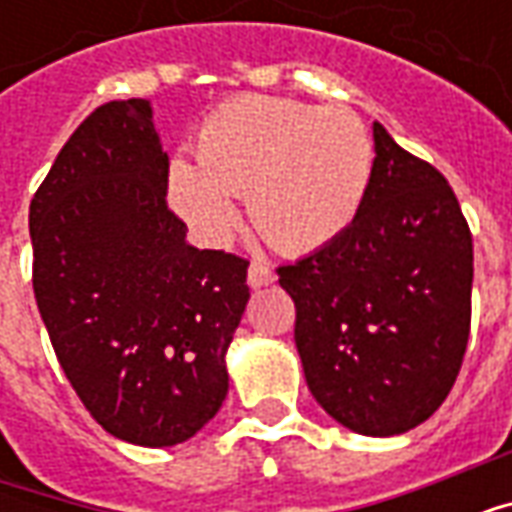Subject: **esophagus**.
I'll return each instance as SVG.
<instances>
[{
  "label": "esophagus",
  "mask_w": 512,
  "mask_h": 512,
  "mask_svg": "<svg viewBox=\"0 0 512 512\" xmlns=\"http://www.w3.org/2000/svg\"><path fill=\"white\" fill-rule=\"evenodd\" d=\"M246 279H249V288H266V285H271V282L277 279V274H274V271H271L266 263L255 260V263L249 266V274H246Z\"/></svg>",
  "instance_id": "34e87169"
}]
</instances>
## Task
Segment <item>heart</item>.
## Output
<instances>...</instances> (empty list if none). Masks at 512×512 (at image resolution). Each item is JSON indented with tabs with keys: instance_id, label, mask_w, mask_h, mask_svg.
<instances>
[{
	"instance_id": "b5f03b06",
	"label": "heart",
	"mask_w": 512,
	"mask_h": 512,
	"mask_svg": "<svg viewBox=\"0 0 512 512\" xmlns=\"http://www.w3.org/2000/svg\"><path fill=\"white\" fill-rule=\"evenodd\" d=\"M197 167L172 161L175 211L222 244L238 224L233 197L285 252L332 244L354 224L373 175L365 123L348 109H318L271 95H238L202 120Z\"/></svg>"
}]
</instances>
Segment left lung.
Returning <instances> with one entry per match:
<instances>
[{
  "label": "left lung",
  "mask_w": 512,
  "mask_h": 512,
  "mask_svg": "<svg viewBox=\"0 0 512 512\" xmlns=\"http://www.w3.org/2000/svg\"><path fill=\"white\" fill-rule=\"evenodd\" d=\"M354 224L290 266L296 348L312 397L362 436L417 428L450 395L472 323V233L439 169L373 123Z\"/></svg>",
  "instance_id": "left-lung-1"
}]
</instances>
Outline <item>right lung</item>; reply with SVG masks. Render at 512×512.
Instances as JSON below:
<instances>
[{"mask_svg":"<svg viewBox=\"0 0 512 512\" xmlns=\"http://www.w3.org/2000/svg\"><path fill=\"white\" fill-rule=\"evenodd\" d=\"M145 98L76 128L29 205L32 288L54 354L93 419L172 447L216 417L249 260L186 244Z\"/></svg>","mask_w":512,"mask_h":512,"instance_id":"obj_1","label":"right lung"}]
</instances>
